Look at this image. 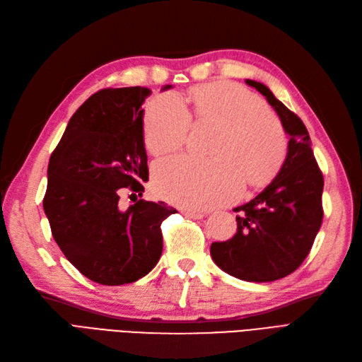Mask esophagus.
<instances>
[{"mask_svg": "<svg viewBox=\"0 0 362 362\" xmlns=\"http://www.w3.org/2000/svg\"><path fill=\"white\" fill-rule=\"evenodd\" d=\"M183 216L188 217V218H203V217H205V212L196 211V209H185Z\"/></svg>", "mask_w": 362, "mask_h": 362, "instance_id": "34e87169", "label": "esophagus"}]
</instances>
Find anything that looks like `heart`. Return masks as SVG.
I'll return each mask as SVG.
<instances>
[{"instance_id": "heart-1", "label": "heart", "mask_w": 362, "mask_h": 362, "mask_svg": "<svg viewBox=\"0 0 362 362\" xmlns=\"http://www.w3.org/2000/svg\"><path fill=\"white\" fill-rule=\"evenodd\" d=\"M200 120L220 127L212 141V159L175 156L154 166V188L177 205L203 209L234 199L242 189L269 180L286 156V133L264 102L245 88L216 82L192 91ZM191 113L182 98L166 91L148 105L144 141L148 151L168 154L187 142Z\"/></svg>"}]
</instances>
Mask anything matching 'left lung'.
I'll return each instance as SVG.
<instances>
[{"label": "left lung", "mask_w": 362, "mask_h": 362, "mask_svg": "<svg viewBox=\"0 0 362 362\" xmlns=\"http://www.w3.org/2000/svg\"><path fill=\"white\" fill-rule=\"evenodd\" d=\"M280 116L291 136L276 177L255 199L237 206V233L211 245V257L226 274L266 283L298 269L322 223L324 177L315 159L308 128L266 86L247 79Z\"/></svg>", "instance_id": "8db88e82"}]
</instances>
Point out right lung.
<instances>
[{"label":"right lung","mask_w":362,"mask_h":362,"mask_svg":"<svg viewBox=\"0 0 362 362\" xmlns=\"http://www.w3.org/2000/svg\"><path fill=\"white\" fill-rule=\"evenodd\" d=\"M148 95L142 87L96 91L71 116L50 156L42 205L52 235L67 260L99 284L133 283L150 272L162 255V221L177 212L144 199L119 206L120 192L142 196L148 180Z\"/></svg>","instance_id":"1"}]
</instances>
